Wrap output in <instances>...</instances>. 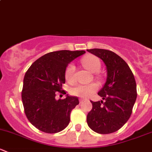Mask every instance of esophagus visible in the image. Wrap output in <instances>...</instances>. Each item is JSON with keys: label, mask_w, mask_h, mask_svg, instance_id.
<instances>
[{"label": "esophagus", "mask_w": 152, "mask_h": 152, "mask_svg": "<svg viewBox=\"0 0 152 152\" xmlns=\"http://www.w3.org/2000/svg\"><path fill=\"white\" fill-rule=\"evenodd\" d=\"M85 99H79V102H80V103H82V102H85Z\"/></svg>", "instance_id": "34e87169"}]
</instances>
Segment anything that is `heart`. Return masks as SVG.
I'll use <instances>...</instances> for the list:
<instances>
[{"label":"heart","instance_id":"obj_1","mask_svg":"<svg viewBox=\"0 0 152 152\" xmlns=\"http://www.w3.org/2000/svg\"><path fill=\"white\" fill-rule=\"evenodd\" d=\"M84 66L93 73L98 72L101 68V62L98 57L95 56H89L82 61ZM76 67L73 64H70L65 70V78L68 82L74 80ZM98 86L94 83L88 85H79L71 89V93L73 96L82 98H87L97 90Z\"/></svg>","mask_w":152,"mask_h":152}]
</instances>
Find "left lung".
Listing matches in <instances>:
<instances>
[{"instance_id": "8db88e82", "label": "left lung", "mask_w": 152, "mask_h": 152, "mask_svg": "<svg viewBox=\"0 0 152 152\" xmlns=\"http://www.w3.org/2000/svg\"><path fill=\"white\" fill-rule=\"evenodd\" d=\"M104 62L107 76L98 95L103 100L92 102L87 116L89 127L99 134H110L120 129L132 113L137 98L134 75L126 62L114 52L101 48L87 50Z\"/></svg>"}]
</instances>
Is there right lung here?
<instances>
[{"instance_id": "right-lung-1", "label": "right lung", "mask_w": 152, "mask_h": 152, "mask_svg": "<svg viewBox=\"0 0 152 152\" xmlns=\"http://www.w3.org/2000/svg\"><path fill=\"white\" fill-rule=\"evenodd\" d=\"M85 53L50 52L37 59L26 73L21 95L24 111L30 123L40 131L59 132L70 123V113L79 104V99L67 95L65 99L56 100V92L63 91L67 65Z\"/></svg>"}]
</instances>
